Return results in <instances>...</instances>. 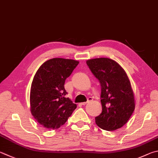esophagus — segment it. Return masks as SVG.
Wrapping results in <instances>:
<instances>
[{
  "label": "esophagus",
  "mask_w": 158,
  "mask_h": 158,
  "mask_svg": "<svg viewBox=\"0 0 158 158\" xmlns=\"http://www.w3.org/2000/svg\"><path fill=\"white\" fill-rule=\"evenodd\" d=\"M92 100H93V99L91 98V97H88V100H87V102H83V103H81V104L82 105H86L87 104H88V103H90Z\"/></svg>",
  "instance_id": "obj_1"
}]
</instances>
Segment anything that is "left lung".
<instances>
[{
  "label": "left lung",
  "mask_w": 158,
  "mask_h": 158,
  "mask_svg": "<svg viewBox=\"0 0 158 158\" xmlns=\"http://www.w3.org/2000/svg\"><path fill=\"white\" fill-rule=\"evenodd\" d=\"M86 64L101 85L102 112L95 117L97 125L106 131L120 128L135 110L134 94L127 73L108 58L90 59Z\"/></svg>",
  "instance_id": "8db88e82"
}]
</instances>
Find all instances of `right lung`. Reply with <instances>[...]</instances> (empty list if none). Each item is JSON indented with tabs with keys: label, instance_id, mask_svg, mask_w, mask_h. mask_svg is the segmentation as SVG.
<instances>
[{
	"label": "right lung",
	"instance_id": "add662e5",
	"mask_svg": "<svg viewBox=\"0 0 158 158\" xmlns=\"http://www.w3.org/2000/svg\"><path fill=\"white\" fill-rule=\"evenodd\" d=\"M78 64L73 59H52L34 75L30 90L31 113L44 128H60L76 109L77 105L65 97L64 84Z\"/></svg>",
	"mask_w": 158,
	"mask_h": 158
}]
</instances>
